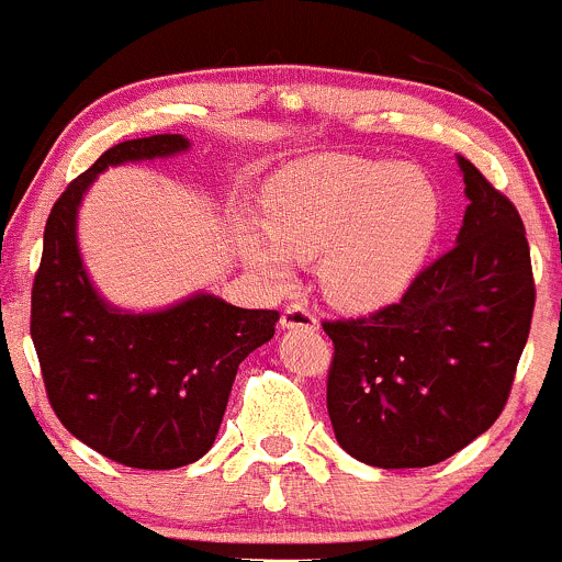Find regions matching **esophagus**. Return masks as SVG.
<instances>
[{"mask_svg":"<svg viewBox=\"0 0 562 562\" xmlns=\"http://www.w3.org/2000/svg\"><path fill=\"white\" fill-rule=\"evenodd\" d=\"M317 317H314L306 306H301V303H292V306H286L284 314H281V328L286 330H317Z\"/></svg>","mask_w":562,"mask_h":562,"instance_id":"1","label":"esophagus"}]
</instances>
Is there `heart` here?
I'll list each match as a JSON object with an SVG mask.
<instances>
[{"label": "heart", "instance_id": "obj_1", "mask_svg": "<svg viewBox=\"0 0 562 562\" xmlns=\"http://www.w3.org/2000/svg\"><path fill=\"white\" fill-rule=\"evenodd\" d=\"M267 234L237 232L243 259L286 286L295 259H317L325 295L350 312L397 301L419 272L438 226V192L422 170L392 159L317 157L267 192Z\"/></svg>", "mask_w": 562, "mask_h": 562}]
</instances>
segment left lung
<instances>
[{
	"mask_svg": "<svg viewBox=\"0 0 562 562\" xmlns=\"http://www.w3.org/2000/svg\"><path fill=\"white\" fill-rule=\"evenodd\" d=\"M458 168L469 204L456 245L400 303L323 325L334 339V436L367 467H432L472 445L505 408L530 336L525 223L469 159Z\"/></svg>",
	"mask_w": 562,
	"mask_h": 562,
	"instance_id": "left-lung-1",
	"label": "left lung"
}]
</instances>
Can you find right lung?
I'll return each mask as SVG.
<instances>
[{
	"instance_id": "obj_1",
	"label": "right lung",
	"mask_w": 562,
	"mask_h": 562,
	"mask_svg": "<svg viewBox=\"0 0 562 562\" xmlns=\"http://www.w3.org/2000/svg\"><path fill=\"white\" fill-rule=\"evenodd\" d=\"M184 135L106 148L57 198L32 286L37 361L57 419L90 450L132 469H179L206 456L245 358L272 339L278 312L192 292L151 312L112 306L79 250V206L106 168L187 154Z\"/></svg>"
}]
</instances>
